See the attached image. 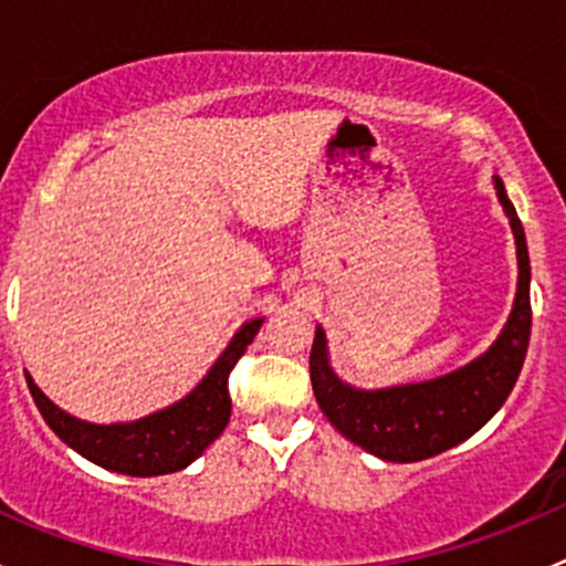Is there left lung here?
Returning <instances> with one entry per match:
<instances>
[{
    "instance_id": "obj_1",
    "label": "left lung",
    "mask_w": 566,
    "mask_h": 566,
    "mask_svg": "<svg viewBox=\"0 0 566 566\" xmlns=\"http://www.w3.org/2000/svg\"><path fill=\"white\" fill-rule=\"evenodd\" d=\"M493 182L515 235L517 295L504 331L488 353L443 378L364 391L336 378L328 364L325 334L317 325L310 375L319 410L347 441L367 449L375 458L389 462L436 458L488 424L515 389L531 336V265L526 232L515 205L506 197L499 175H493Z\"/></svg>"
}]
</instances>
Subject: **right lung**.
Returning <instances> with one entry per match:
<instances>
[{
	"label": "right lung",
	"instance_id": "add662e5",
	"mask_svg": "<svg viewBox=\"0 0 566 566\" xmlns=\"http://www.w3.org/2000/svg\"><path fill=\"white\" fill-rule=\"evenodd\" d=\"M262 319L265 317H254L241 325L227 350L216 358L213 367L208 369V375L199 380L197 389L188 397L158 410V413L145 416V419L123 421V424H93V421H82L56 408L38 389L30 373H27V386H30L32 399H35L45 424L82 458L106 468V471L125 473V476L175 473L191 465L224 432L232 413L227 380H230L238 358L254 342Z\"/></svg>",
	"mask_w": 566,
	"mask_h": 566
}]
</instances>
